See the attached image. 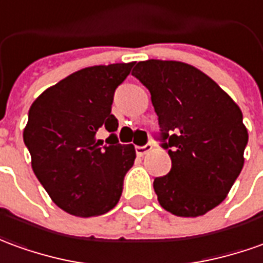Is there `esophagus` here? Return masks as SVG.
Listing matches in <instances>:
<instances>
[{"label":"esophagus","mask_w":263,"mask_h":263,"mask_svg":"<svg viewBox=\"0 0 263 263\" xmlns=\"http://www.w3.org/2000/svg\"><path fill=\"white\" fill-rule=\"evenodd\" d=\"M151 149H152V145L151 144H146L144 145V146H137V148H135L138 157H144L145 154H148Z\"/></svg>","instance_id":"1"}]
</instances>
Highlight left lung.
I'll list each match as a JSON object with an SVG mask.
<instances>
[{
    "label": "left lung",
    "instance_id": "left-lung-1",
    "mask_svg": "<svg viewBox=\"0 0 263 263\" xmlns=\"http://www.w3.org/2000/svg\"><path fill=\"white\" fill-rule=\"evenodd\" d=\"M132 75L149 89L172 168L154 179L158 202L196 218L218 206L243 168L248 129L242 111L201 69L181 61L138 62Z\"/></svg>",
    "mask_w": 263,
    "mask_h": 263
}]
</instances>
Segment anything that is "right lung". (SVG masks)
<instances>
[{"mask_svg":"<svg viewBox=\"0 0 263 263\" xmlns=\"http://www.w3.org/2000/svg\"><path fill=\"white\" fill-rule=\"evenodd\" d=\"M134 62L95 65L47 88L29 108L24 142L31 166L57 206L74 216L106 214L118 203L124 176L135 161L134 145L115 134L101 146L97 132H115L114 92Z\"/></svg>","mask_w":263,"mask_h":263,"instance_id":"1","label":"right lung"}]
</instances>
